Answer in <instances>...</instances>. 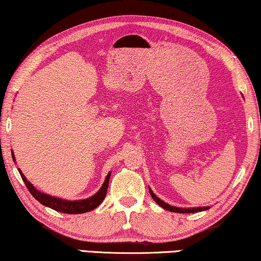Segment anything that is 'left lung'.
Listing matches in <instances>:
<instances>
[{
    "mask_svg": "<svg viewBox=\"0 0 261 261\" xmlns=\"http://www.w3.org/2000/svg\"><path fill=\"white\" fill-rule=\"evenodd\" d=\"M151 197L153 198V200L157 203L159 206H162L163 208L168 210V211L171 212H177V213H194V212H200V211H205V210H208L210 207H194V208H179V207H174V206H171L169 204L164 203V201L159 199L158 197H155V194L151 191V189H149Z\"/></svg>",
    "mask_w": 261,
    "mask_h": 261,
    "instance_id": "8db88e82",
    "label": "left lung"
}]
</instances>
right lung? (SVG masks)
I'll return each mask as SVG.
<instances>
[{
    "instance_id": "right-lung-1",
    "label": "right lung",
    "mask_w": 261,
    "mask_h": 261,
    "mask_svg": "<svg viewBox=\"0 0 261 261\" xmlns=\"http://www.w3.org/2000/svg\"><path fill=\"white\" fill-rule=\"evenodd\" d=\"M11 155H13V159L15 161V155L13 152H11ZM18 172H19V174H21V177H22L23 181H24L27 189L29 190V192L31 194H33V197L35 198V199L40 201L42 205L48 206V207L55 210V211H57V212L68 213V215H79V213H85V212L91 211V210H93V208H96L97 206H99V204L102 203V201L104 200V198H106V196H107L109 179H110V176H111V173L108 174L103 186L100 188L99 191L95 194V196H92L84 200L71 201V200L60 199V198H55V197L49 196V194L40 192L38 190L34 188L33 184H30V182L27 180L24 174H23L21 171L18 170Z\"/></svg>"
}]
</instances>
